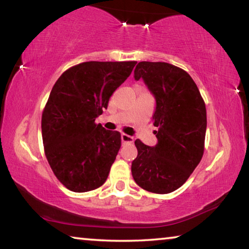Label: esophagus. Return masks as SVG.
<instances>
[{"instance_id": "esophagus-1", "label": "esophagus", "mask_w": 249, "mask_h": 249, "mask_svg": "<svg viewBox=\"0 0 249 249\" xmlns=\"http://www.w3.org/2000/svg\"><path fill=\"white\" fill-rule=\"evenodd\" d=\"M121 141H122V142H133L134 138L132 136H129V135H127V134H122Z\"/></svg>"}]
</instances>
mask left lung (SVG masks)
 I'll return each mask as SVG.
<instances>
[{"label": "left lung", "mask_w": 249, "mask_h": 249, "mask_svg": "<svg viewBox=\"0 0 249 249\" xmlns=\"http://www.w3.org/2000/svg\"><path fill=\"white\" fill-rule=\"evenodd\" d=\"M154 95V134L150 147L135 141L137 157L133 178L146 191L166 195L180 188L201 161L204 151L206 109L192 78L167 62L142 61L134 70Z\"/></svg>", "instance_id": "1"}]
</instances>
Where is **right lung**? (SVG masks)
I'll return each instance as SVG.
<instances>
[{"instance_id": "add662e5", "label": "right lung", "mask_w": 249, "mask_h": 249, "mask_svg": "<svg viewBox=\"0 0 249 249\" xmlns=\"http://www.w3.org/2000/svg\"><path fill=\"white\" fill-rule=\"evenodd\" d=\"M136 61H88L62 73L41 117L45 154L67 189L87 192L102 185L121 147V134L95 119Z\"/></svg>"}]
</instances>
